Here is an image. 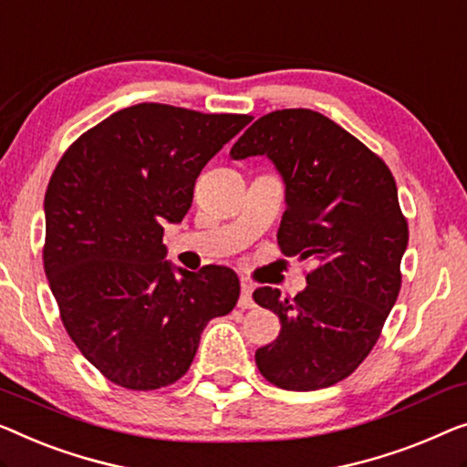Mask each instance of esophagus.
<instances>
[{
  "label": "esophagus",
  "mask_w": 467,
  "mask_h": 467,
  "mask_svg": "<svg viewBox=\"0 0 467 467\" xmlns=\"http://www.w3.org/2000/svg\"><path fill=\"white\" fill-rule=\"evenodd\" d=\"M253 290H254V284L242 278V295H240V301H238V307H240V309H250V307H254V301H253Z\"/></svg>",
  "instance_id": "obj_1"
}]
</instances>
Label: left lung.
<instances>
[{
	"label": "left lung",
	"mask_w": 467,
	"mask_h": 467,
	"mask_svg": "<svg viewBox=\"0 0 467 467\" xmlns=\"http://www.w3.org/2000/svg\"><path fill=\"white\" fill-rule=\"evenodd\" d=\"M229 155L274 161L286 187L278 244L316 263L295 296L253 293L282 322L278 339L256 349V367L290 391L339 383L370 354L400 293L409 225L396 181L379 155L312 109L267 113Z\"/></svg>",
	"instance_id": "left-lung-1"
}]
</instances>
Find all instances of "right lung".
<instances>
[{"instance_id":"1","label":"right lung","mask_w":467,"mask_h":467,"mask_svg":"<svg viewBox=\"0 0 467 467\" xmlns=\"http://www.w3.org/2000/svg\"><path fill=\"white\" fill-rule=\"evenodd\" d=\"M250 119L132 105L84 132L54 168L46 275L73 343L121 388L181 379L206 324L238 303L234 269L174 267L161 238L192 208L202 168Z\"/></svg>"}]
</instances>
